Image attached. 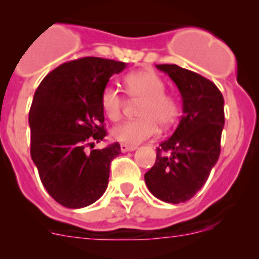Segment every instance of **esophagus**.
I'll use <instances>...</instances> for the list:
<instances>
[{"mask_svg": "<svg viewBox=\"0 0 259 259\" xmlns=\"http://www.w3.org/2000/svg\"><path fill=\"white\" fill-rule=\"evenodd\" d=\"M137 149V146H130V145H126V144H121L120 145V150L122 151V153H126V151H133Z\"/></svg>", "mask_w": 259, "mask_h": 259, "instance_id": "obj_1", "label": "esophagus"}]
</instances>
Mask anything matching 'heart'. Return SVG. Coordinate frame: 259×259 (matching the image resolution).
I'll return each instance as SVG.
<instances>
[{
	"mask_svg": "<svg viewBox=\"0 0 259 259\" xmlns=\"http://www.w3.org/2000/svg\"><path fill=\"white\" fill-rule=\"evenodd\" d=\"M126 93L134 101H142L138 109L137 120H129L113 129V138L130 146L139 145L153 137L160 126H169L179 114V103L171 94L165 93V82L154 71L132 72L125 77ZM125 101L119 89L105 86L101 93V108L113 121L121 117Z\"/></svg>",
	"mask_w": 259,
	"mask_h": 259,
	"instance_id": "heart-1",
	"label": "heart"
}]
</instances>
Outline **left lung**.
<instances>
[{"instance_id": "8db88e82", "label": "left lung", "mask_w": 259, "mask_h": 259, "mask_svg": "<svg viewBox=\"0 0 259 259\" xmlns=\"http://www.w3.org/2000/svg\"><path fill=\"white\" fill-rule=\"evenodd\" d=\"M178 86L183 115L176 132L156 149V160L144 179L154 197L184 203L197 194L221 154L224 99L202 75L178 65H156Z\"/></svg>"}]
</instances>
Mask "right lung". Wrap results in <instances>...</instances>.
<instances>
[{
    "label": "right lung",
    "instance_id": "add662e5",
    "mask_svg": "<svg viewBox=\"0 0 259 259\" xmlns=\"http://www.w3.org/2000/svg\"><path fill=\"white\" fill-rule=\"evenodd\" d=\"M126 64L101 57L64 62L41 81L28 114L31 158L48 193L71 209L88 207L108 188L119 143L93 149L106 137L101 93Z\"/></svg>",
    "mask_w": 259,
    "mask_h": 259
}]
</instances>
